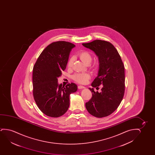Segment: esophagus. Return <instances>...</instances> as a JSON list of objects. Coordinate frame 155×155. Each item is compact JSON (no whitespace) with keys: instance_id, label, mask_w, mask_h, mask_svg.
Returning a JSON list of instances; mask_svg holds the SVG:
<instances>
[{"instance_id":"obj_1","label":"esophagus","mask_w":155,"mask_h":155,"mask_svg":"<svg viewBox=\"0 0 155 155\" xmlns=\"http://www.w3.org/2000/svg\"><path fill=\"white\" fill-rule=\"evenodd\" d=\"M78 89H84V88H85V87L84 86H78Z\"/></svg>"}]
</instances>
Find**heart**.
I'll return each mask as SVG.
<instances>
[{"label":"heart","instance_id":"obj_1","mask_svg":"<svg viewBox=\"0 0 155 155\" xmlns=\"http://www.w3.org/2000/svg\"><path fill=\"white\" fill-rule=\"evenodd\" d=\"M77 56L86 65H88L92 60V55L89 52L86 51H81L79 52ZM74 62V58L70 57L68 60L67 62V67L68 68H71ZM74 81L79 84H85L87 81L90 78V74L86 72L76 73L72 76Z\"/></svg>","mask_w":155,"mask_h":155}]
</instances>
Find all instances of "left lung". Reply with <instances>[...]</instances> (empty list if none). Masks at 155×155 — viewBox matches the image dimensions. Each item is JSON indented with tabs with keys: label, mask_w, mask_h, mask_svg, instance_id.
<instances>
[{
	"label": "left lung",
	"mask_w": 155,
	"mask_h": 155,
	"mask_svg": "<svg viewBox=\"0 0 155 155\" xmlns=\"http://www.w3.org/2000/svg\"><path fill=\"white\" fill-rule=\"evenodd\" d=\"M82 45L93 51L98 57V75L91 86L98 88L103 85L100 93L95 92L93 88H89L92 97L86 103V108L94 117H107L117 110L123 99L125 91L124 66L119 52L110 42L96 40Z\"/></svg>",
	"instance_id": "8db88e82"
}]
</instances>
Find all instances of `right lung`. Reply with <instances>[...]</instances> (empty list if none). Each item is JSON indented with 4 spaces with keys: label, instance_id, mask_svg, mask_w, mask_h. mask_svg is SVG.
Here are the masks:
<instances>
[{
    "label": "right lung",
    "instance_id": "add662e5",
    "mask_svg": "<svg viewBox=\"0 0 155 155\" xmlns=\"http://www.w3.org/2000/svg\"><path fill=\"white\" fill-rule=\"evenodd\" d=\"M74 44L57 41L48 45L39 55L33 69V94L38 108L52 117H61L68 110L69 96L77 91L74 83L59 85L58 78L65 70Z\"/></svg>",
    "mask_w": 155,
    "mask_h": 155
}]
</instances>
